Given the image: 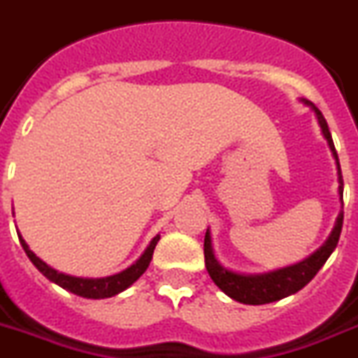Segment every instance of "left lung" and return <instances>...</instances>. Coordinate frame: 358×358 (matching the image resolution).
Returning <instances> with one entry per match:
<instances>
[{"label":"left lung","instance_id":"left-lung-1","mask_svg":"<svg viewBox=\"0 0 358 358\" xmlns=\"http://www.w3.org/2000/svg\"><path fill=\"white\" fill-rule=\"evenodd\" d=\"M301 103L305 106H309L316 115V121L320 124L322 136L329 145V150L333 154L336 164V176H338V196L340 204L344 208V202H342V194H344V180H342V171H340L338 164V154L335 150V143H333V138H331L329 127H327V121L324 119L322 112L316 108L315 104L310 101H305L301 99ZM342 222H344V211L340 209L338 217L335 220V226H333V231L329 234L327 241L320 248L313 252L309 257H305L303 261L294 264H289V266H283V268L270 270V272H263V274H245V272H235V270L228 268L224 264L217 259L213 250V241H211V231H206L204 237V257H206V268H208L209 275L213 283L219 287L226 296H229L231 300L239 301V303L245 305H263L270 303V301L283 300L287 296L296 294L298 290H301L305 285L309 283L318 270L324 266V263L329 259V255L335 252L336 245H338L340 231H342Z\"/></svg>","mask_w":358,"mask_h":358}]
</instances>
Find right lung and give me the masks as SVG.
Instances as JSON below:
<instances>
[{"label": "right lung", "instance_id": "obj_1", "mask_svg": "<svg viewBox=\"0 0 358 358\" xmlns=\"http://www.w3.org/2000/svg\"><path fill=\"white\" fill-rule=\"evenodd\" d=\"M18 237L20 245L23 246V250H25V254H27V257L31 259V263H33L49 281H53L55 285L69 290V292H73V294L83 296V298H90V300L112 298V296L119 294V292H123V290L129 289L134 281H138L139 278L143 275L145 270L149 268L154 248H156V245H158L159 241V235H156V237L149 243V246L145 248L143 254L139 255V259L136 261V263L130 264L129 268H124L123 272H119V274L106 275V278H78V275H69L64 274V272H58L57 268L49 266L45 261L40 259L33 250L29 248V245L25 243V239H23L20 231Z\"/></svg>", "mask_w": 358, "mask_h": 358}]
</instances>
